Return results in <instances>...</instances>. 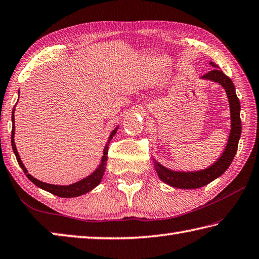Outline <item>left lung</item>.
I'll return each mask as SVG.
<instances>
[{"label": "left lung", "instance_id": "1", "mask_svg": "<svg viewBox=\"0 0 259 259\" xmlns=\"http://www.w3.org/2000/svg\"><path fill=\"white\" fill-rule=\"evenodd\" d=\"M213 68H218L204 74L203 79L219 82L225 89L229 103H230V113H231V130L228 139L227 147L223 154L216 161L213 165L206 168V170L196 172H177L168 170L161 164L155 162V170H156L159 179L163 182L167 183L175 188L180 189H196V188L204 187L209 182L215 180L216 178L222 176L227 171V168L232 163L234 155L237 153L238 143L241 136V120H240V102L237 97L236 88L231 79L225 76L222 70H220L214 62H209Z\"/></svg>", "mask_w": 259, "mask_h": 259}]
</instances>
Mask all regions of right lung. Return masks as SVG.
I'll return each mask as SVG.
<instances>
[{
	"label": "right lung",
	"instance_id": "obj_1",
	"mask_svg": "<svg viewBox=\"0 0 259 259\" xmlns=\"http://www.w3.org/2000/svg\"><path fill=\"white\" fill-rule=\"evenodd\" d=\"M13 113H15V109H13V111H12V131H11V145H12L13 153H15V155H16L18 164L21 166V168L23 170V172H25L27 178L29 179V180L34 183V185L39 187L40 189H44L46 191L51 192V194H53L55 196L62 197V198H71V197H78V196H81L83 194H87V192L94 189V188H95L97 185H100L103 175H104V172H105V166H106V161H107L106 155H107V152H109V144L112 140V138H113V136L116 134V130L119 126H116V128L111 133L109 142H107L106 146L104 147V152H103L101 165L97 167L96 171H94L91 176L82 179V180L78 181L76 183H72V185L56 186V185H50V183H45V182L37 180V179H35L34 177L30 176L29 173H28L27 168L22 164L20 156H19V154H18L16 144H15V115H13Z\"/></svg>",
	"mask_w": 259,
	"mask_h": 259
}]
</instances>
